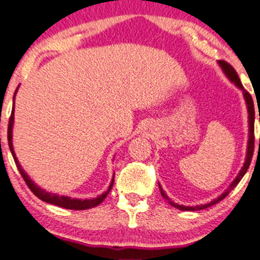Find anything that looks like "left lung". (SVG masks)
I'll use <instances>...</instances> for the list:
<instances>
[{
    "instance_id": "1",
    "label": "left lung",
    "mask_w": 260,
    "mask_h": 260,
    "mask_svg": "<svg viewBox=\"0 0 260 260\" xmlns=\"http://www.w3.org/2000/svg\"><path fill=\"white\" fill-rule=\"evenodd\" d=\"M219 65L220 68H221V70L224 72V74L226 75V78L229 79L232 83H234L235 85L238 86V88L240 89V90L243 91V95H244V99H245V103H246V109H248V124H249V138H248V148H246V156H245V161H244V165L243 167L240 169L239 174H238V176L235 177L234 181H233L232 183L229 185V187L226 188V190L224 191V192L221 193V195L219 196V198L214 199V200L210 201V203L205 204V205H198V206H183V205H179V204H175L172 203L171 199L169 198V196L165 193V191L162 190L161 185L159 186V190H161V195L162 198L165 199V200L167 201V203L170 204V205H172L174 208L176 209H180V210H183V211H198V210H203V209H206V208H210V206L215 205V204H217L219 201H221L222 199L226 198L228 193L230 192V191L233 190V188L235 187V186L238 185V183L240 182V180L243 179L244 175L246 174V171H248L249 166H250V162H251V157H253V152H254V103H253V99H251V95L248 93V91L245 90V89L243 88L242 85V81H240L239 77H238L237 72L234 70V68L232 67L230 64H228L226 61H222V60H219ZM259 120H260V117H259ZM259 145H260V140H259Z\"/></svg>"
}]
</instances>
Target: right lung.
<instances>
[{
	"label": "right lung",
	"mask_w": 260,
	"mask_h": 260,
	"mask_svg": "<svg viewBox=\"0 0 260 260\" xmlns=\"http://www.w3.org/2000/svg\"><path fill=\"white\" fill-rule=\"evenodd\" d=\"M15 94H16V91H15ZM14 106H15V96H14ZM14 109H15V107L12 108L11 117H10V120H9V131H7V135H9L7 136V140H9V147H10V151H11V153H12V157H14V159H15V164H16L18 171H20L21 176L23 177L26 185H27L28 188L32 191L34 195L38 196L40 200L45 201V203L52 204V205L60 206V208H64V209H70V210H86V209H91V208H95V206H98L99 204H101L102 201L107 198V195L109 193V191H111L112 187H113L114 176H113V179H112L111 185H109L108 190H107L106 192L102 193V195H99L98 198H95V199H85V200H81V199H72V198H69V196H59V195H56V193L48 192V191H45L44 188L39 187V186L36 185V183L34 182L30 177H28V175L26 174V172L23 171L22 167H21L20 162H18V159L16 157V153H15V151H14V146H12V127H14V118H15L14 117V114H15Z\"/></svg>",
	"instance_id": "obj_1"
}]
</instances>
